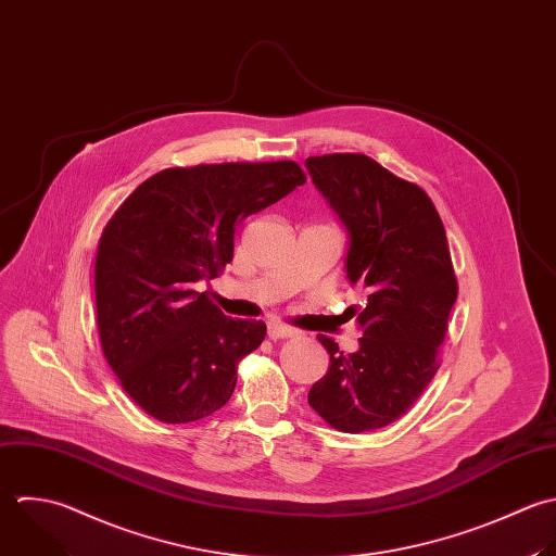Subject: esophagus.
I'll list each match as a JSON object with an SVG mask.
<instances>
[{"mask_svg":"<svg viewBox=\"0 0 556 556\" xmlns=\"http://www.w3.org/2000/svg\"><path fill=\"white\" fill-rule=\"evenodd\" d=\"M268 336H270V340H283V338H294V336H299V331H296L294 327L273 323V325H268Z\"/></svg>","mask_w":556,"mask_h":556,"instance_id":"esophagus-1","label":"esophagus"}]
</instances>
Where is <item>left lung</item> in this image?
<instances>
[{
	"mask_svg": "<svg viewBox=\"0 0 556 556\" xmlns=\"http://www.w3.org/2000/svg\"><path fill=\"white\" fill-rule=\"evenodd\" d=\"M305 166L346 227V277L368 294L353 312L355 353L318 338L331 364L307 401L338 431H377L407 414L440 368L457 301L446 229L420 186L364 153L316 155Z\"/></svg>",
	"mask_w": 556,
	"mask_h": 556,
	"instance_id": "1",
	"label": "left lung"
}]
</instances>
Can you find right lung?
<instances>
[{"instance_id": "obj_1", "label": "right lung", "mask_w": 556, "mask_h": 556, "mask_svg": "<svg viewBox=\"0 0 556 556\" xmlns=\"http://www.w3.org/2000/svg\"><path fill=\"white\" fill-rule=\"evenodd\" d=\"M301 184L290 160L175 166L142 181L105 225L94 260L101 349L155 420L194 422L233 394L238 362L266 325L225 316L194 283L231 262L238 223Z\"/></svg>"}]
</instances>
